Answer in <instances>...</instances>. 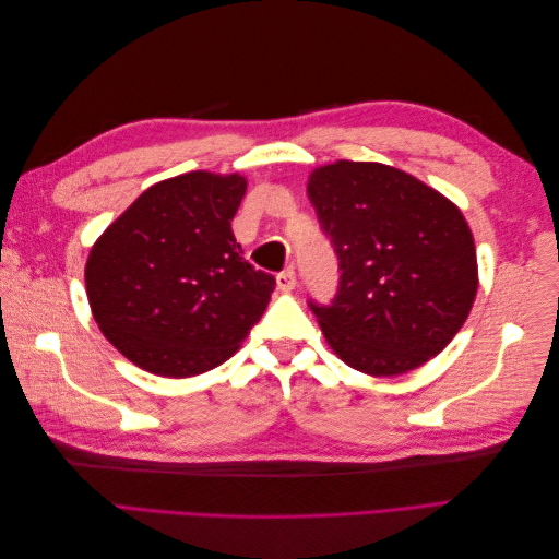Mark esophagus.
Here are the masks:
<instances>
[{
    "label": "esophagus",
    "mask_w": 559,
    "mask_h": 559,
    "mask_svg": "<svg viewBox=\"0 0 559 559\" xmlns=\"http://www.w3.org/2000/svg\"><path fill=\"white\" fill-rule=\"evenodd\" d=\"M294 286H296L294 270H282V273L277 275V289L284 292V294H289V292H294Z\"/></svg>",
    "instance_id": "34e87169"
}]
</instances>
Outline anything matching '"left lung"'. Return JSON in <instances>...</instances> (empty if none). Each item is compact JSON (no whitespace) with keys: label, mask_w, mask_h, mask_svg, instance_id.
<instances>
[{"label":"left lung","mask_w":559,"mask_h":559,"mask_svg":"<svg viewBox=\"0 0 559 559\" xmlns=\"http://www.w3.org/2000/svg\"><path fill=\"white\" fill-rule=\"evenodd\" d=\"M308 198L341 261L333 300H310L337 357L401 376L443 352L478 292L476 245L456 205L396 167L354 160L314 170Z\"/></svg>","instance_id":"8db88e82"}]
</instances>
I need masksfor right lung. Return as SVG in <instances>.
Listing matches in <instances>:
<instances>
[{
    "label": "right lung",
    "mask_w": 559,
    "mask_h": 559,
    "mask_svg": "<svg viewBox=\"0 0 559 559\" xmlns=\"http://www.w3.org/2000/svg\"><path fill=\"white\" fill-rule=\"evenodd\" d=\"M240 175L186 173L146 189L99 235L86 263L93 317L148 373L191 378L238 352L275 277L242 259L230 230Z\"/></svg>",
    "instance_id": "1"
}]
</instances>
